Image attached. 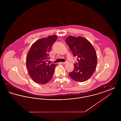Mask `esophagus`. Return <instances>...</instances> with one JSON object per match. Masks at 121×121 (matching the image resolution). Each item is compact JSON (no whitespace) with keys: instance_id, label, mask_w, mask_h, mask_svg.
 I'll list each match as a JSON object with an SVG mask.
<instances>
[{"instance_id":"obj_1","label":"esophagus","mask_w":121,"mask_h":121,"mask_svg":"<svg viewBox=\"0 0 121 121\" xmlns=\"http://www.w3.org/2000/svg\"><path fill=\"white\" fill-rule=\"evenodd\" d=\"M61 63H62L63 64H65L66 63H67V62H62Z\"/></svg>"}]
</instances>
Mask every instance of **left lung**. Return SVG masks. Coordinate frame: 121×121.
Wrapping results in <instances>:
<instances>
[{
    "label": "left lung",
    "instance_id": "left-lung-1",
    "mask_svg": "<svg viewBox=\"0 0 121 121\" xmlns=\"http://www.w3.org/2000/svg\"><path fill=\"white\" fill-rule=\"evenodd\" d=\"M65 42L72 51L73 55L78 58V65L74 64V70L69 73L70 77L77 82H85L95 72L97 64V56L95 48L86 39L70 36Z\"/></svg>",
    "mask_w": 121,
    "mask_h": 121
}]
</instances>
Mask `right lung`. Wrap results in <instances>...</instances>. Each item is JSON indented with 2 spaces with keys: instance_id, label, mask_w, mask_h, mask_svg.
I'll use <instances>...</instances> for the list:
<instances>
[{
  "instance_id": "right-lung-1",
  "label": "right lung",
  "mask_w": 121,
  "mask_h": 121,
  "mask_svg": "<svg viewBox=\"0 0 121 121\" xmlns=\"http://www.w3.org/2000/svg\"><path fill=\"white\" fill-rule=\"evenodd\" d=\"M57 38V35H51L39 39L29 50L26 67L30 78L37 83L44 84L52 79L57 64L52 63L49 65L47 62L50 58L48 53Z\"/></svg>"
}]
</instances>
